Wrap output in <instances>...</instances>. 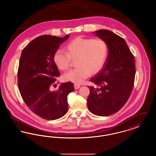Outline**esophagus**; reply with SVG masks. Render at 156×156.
Instances as JSON below:
<instances>
[{
	"instance_id": "34e87169",
	"label": "esophagus",
	"mask_w": 156,
	"mask_h": 156,
	"mask_svg": "<svg viewBox=\"0 0 156 156\" xmlns=\"http://www.w3.org/2000/svg\"><path fill=\"white\" fill-rule=\"evenodd\" d=\"M81 85L78 83H74V88L75 89H79L80 88Z\"/></svg>"
}]
</instances>
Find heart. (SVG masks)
Returning <instances> with one entry per match:
<instances>
[{
  "label": "heart",
  "mask_w": 156,
  "mask_h": 156,
  "mask_svg": "<svg viewBox=\"0 0 156 156\" xmlns=\"http://www.w3.org/2000/svg\"><path fill=\"white\" fill-rule=\"evenodd\" d=\"M67 52L57 50L54 55V61L61 71H67L76 60V67L64 75L67 81L80 83L90 73L95 74L104 67L108 55L106 42L100 38L76 37L66 46Z\"/></svg>",
  "instance_id": "heart-1"
}]
</instances>
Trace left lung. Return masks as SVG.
Returning <instances> with one entry per match:
<instances>
[{
	"instance_id": "left-lung-1",
	"label": "left lung",
	"mask_w": 156,
	"mask_h": 156,
	"mask_svg": "<svg viewBox=\"0 0 156 156\" xmlns=\"http://www.w3.org/2000/svg\"><path fill=\"white\" fill-rule=\"evenodd\" d=\"M94 33L106 42L109 55L102 69L90 80L96 85L88 87L87 105L92 113L106 116L119 111L130 96L136 74L135 62L123 38L109 30Z\"/></svg>"
}]
</instances>
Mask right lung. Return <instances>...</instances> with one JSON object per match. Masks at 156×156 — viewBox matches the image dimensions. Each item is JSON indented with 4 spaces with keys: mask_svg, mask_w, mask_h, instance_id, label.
Returning a JSON list of instances; mask_svg holds the SVG:
<instances>
[{
    "mask_svg": "<svg viewBox=\"0 0 156 156\" xmlns=\"http://www.w3.org/2000/svg\"><path fill=\"white\" fill-rule=\"evenodd\" d=\"M69 37L43 35L32 40L23 50L17 71V85L25 104L43 119L55 120L67 113L68 95L74 91L71 82L62 83L52 91L60 75L54 61L59 45Z\"/></svg>",
    "mask_w": 156,
    "mask_h": 156,
    "instance_id": "obj_1",
    "label": "right lung"
}]
</instances>
